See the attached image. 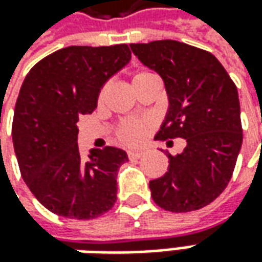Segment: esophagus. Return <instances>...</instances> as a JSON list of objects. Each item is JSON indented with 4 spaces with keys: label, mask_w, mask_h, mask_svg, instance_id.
Masks as SVG:
<instances>
[{
    "label": "esophagus",
    "mask_w": 262,
    "mask_h": 262,
    "mask_svg": "<svg viewBox=\"0 0 262 262\" xmlns=\"http://www.w3.org/2000/svg\"><path fill=\"white\" fill-rule=\"evenodd\" d=\"M127 154H129V158L138 159L145 155V150H140V149H132V150H129Z\"/></svg>",
    "instance_id": "1"
}]
</instances>
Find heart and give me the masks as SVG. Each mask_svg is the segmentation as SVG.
Masks as SVG:
<instances>
[{"label":"heart","instance_id":"heart-1","mask_svg":"<svg viewBox=\"0 0 262 262\" xmlns=\"http://www.w3.org/2000/svg\"><path fill=\"white\" fill-rule=\"evenodd\" d=\"M152 78H157L154 74L150 72H139L136 74L132 82L133 85H138L143 81H148V79H152ZM105 91H107V86H103V90L100 91V101H103L104 95H105ZM150 123L148 120H126L123 122L120 126H119V130H117V136L119 139L122 140L123 143H127V145H136L142 142V139L145 138L146 135V129L149 127Z\"/></svg>","mask_w":262,"mask_h":262}]
</instances>
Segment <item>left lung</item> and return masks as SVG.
<instances>
[{
	"label": "left lung",
	"mask_w": 262,
	"mask_h": 262,
	"mask_svg": "<svg viewBox=\"0 0 262 262\" xmlns=\"http://www.w3.org/2000/svg\"><path fill=\"white\" fill-rule=\"evenodd\" d=\"M133 55L162 78L168 110L157 138H183L185 148L168 171L149 181L164 210H199L229 183L242 146L238 90L210 52L177 40L132 43Z\"/></svg>",
	"instance_id": "1"
}]
</instances>
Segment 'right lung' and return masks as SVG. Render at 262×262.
Segmentation results:
<instances>
[{"instance_id": "1", "label": "right lung", "mask_w": 262, "mask_h": 262, "mask_svg": "<svg viewBox=\"0 0 262 262\" xmlns=\"http://www.w3.org/2000/svg\"><path fill=\"white\" fill-rule=\"evenodd\" d=\"M127 45L68 46L37 62L20 88L13 145L24 183L48 210L90 221L117 200V171L129 161L123 149L78 148V120L97 108L104 84L130 62Z\"/></svg>"}]
</instances>
